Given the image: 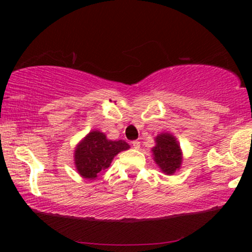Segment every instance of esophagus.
I'll return each instance as SVG.
<instances>
[{
  "instance_id": "obj_1",
  "label": "esophagus",
  "mask_w": 252,
  "mask_h": 252,
  "mask_svg": "<svg viewBox=\"0 0 252 252\" xmlns=\"http://www.w3.org/2000/svg\"><path fill=\"white\" fill-rule=\"evenodd\" d=\"M140 146H141L140 141H132V147H134L135 149H140Z\"/></svg>"
}]
</instances>
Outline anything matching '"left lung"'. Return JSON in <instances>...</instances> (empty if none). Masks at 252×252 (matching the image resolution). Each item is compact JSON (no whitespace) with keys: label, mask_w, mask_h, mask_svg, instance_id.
Masks as SVG:
<instances>
[{"label":"left lung","mask_w":252,"mask_h":252,"mask_svg":"<svg viewBox=\"0 0 252 252\" xmlns=\"http://www.w3.org/2000/svg\"><path fill=\"white\" fill-rule=\"evenodd\" d=\"M155 147L152 149L154 161L167 175L174 174L180 169L182 153L175 136L169 132H162L155 137Z\"/></svg>","instance_id":"8db88e82"}]
</instances>
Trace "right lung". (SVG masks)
Instances as JSON below:
<instances>
[{
	"instance_id": "add662e5",
	"label": "right lung",
	"mask_w": 252,
	"mask_h": 252,
	"mask_svg": "<svg viewBox=\"0 0 252 252\" xmlns=\"http://www.w3.org/2000/svg\"><path fill=\"white\" fill-rule=\"evenodd\" d=\"M126 149H129V144L126 141L108 140L105 134L94 130L76 147L74 164L83 178L92 180L96 179L102 170L109 168L118 153Z\"/></svg>"
}]
</instances>
